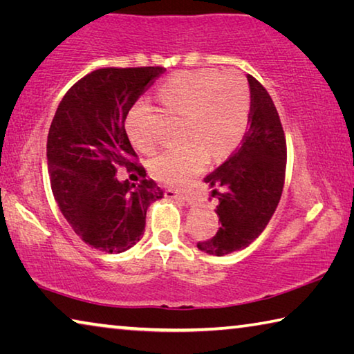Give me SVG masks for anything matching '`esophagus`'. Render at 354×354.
I'll list each match as a JSON object with an SVG mask.
<instances>
[{"instance_id": "34e87169", "label": "esophagus", "mask_w": 354, "mask_h": 354, "mask_svg": "<svg viewBox=\"0 0 354 354\" xmlns=\"http://www.w3.org/2000/svg\"><path fill=\"white\" fill-rule=\"evenodd\" d=\"M165 196H167V198H178V200H183V201H185V203H194V195L189 194V192L167 189V190H165Z\"/></svg>"}]
</instances>
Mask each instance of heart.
<instances>
[{
  "label": "heart",
  "mask_w": 354,
  "mask_h": 354,
  "mask_svg": "<svg viewBox=\"0 0 354 354\" xmlns=\"http://www.w3.org/2000/svg\"><path fill=\"white\" fill-rule=\"evenodd\" d=\"M162 103L185 115L181 145L164 148L149 160V171L160 183L183 185L205 170L209 158L220 159L242 142L248 127L251 95L237 73L217 70L181 71L159 88ZM129 139L142 151H151L159 136L147 103H137L127 118Z\"/></svg>",
  "instance_id": "1"
}]
</instances>
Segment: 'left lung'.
<instances>
[{
  "label": "left lung",
  "mask_w": 354,
  "mask_h": 354,
  "mask_svg": "<svg viewBox=\"0 0 354 354\" xmlns=\"http://www.w3.org/2000/svg\"><path fill=\"white\" fill-rule=\"evenodd\" d=\"M248 77V131L226 162L205 178L217 196L220 227L196 243L207 254L225 256L247 248L270 221L283 194L287 147L277 107L262 84Z\"/></svg>",
  "instance_id": "obj_1"
}]
</instances>
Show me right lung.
I'll list each match as a JSON object with an SVG mask.
<instances>
[{"label": "right lung", "instance_id": "add662e5", "mask_svg": "<svg viewBox=\"0 0 354 354\" xmlns=\"http://www.w3.org/2000/svg\"><path fill=\"white\" fill-rule=\"evenodd\" d=\"M165 71L164 67H106L68 88L46 142L51 190L82 242L122 253L145 232L147 209L164 192L147 179L124 129L131 107ZM118 166L143 176L139 185L118 182Z\"/></svg>", "mask_w": 354, "mask_h": 354}]
</instances>
